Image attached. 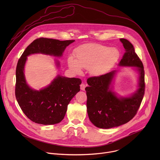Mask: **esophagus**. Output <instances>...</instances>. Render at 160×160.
Returning <instances> with one entry per match:
<instances>
[{
    "label": "esophagus",
    "mask_w": 160,
    "mask_h": 160,
    "mask_svg": "<svg viewBox=\"0 0 160 160\" xmlns=\"http://www.w3.org/2000/svg\"><path fill=\"white\" fill-rule=\"evenodd\" d=\"M86 87V85L85 83H81L80 84V89L82 90H85V88Z\"/></svg>",
    "instance_id": "esophagus-1"
}]
</instances>
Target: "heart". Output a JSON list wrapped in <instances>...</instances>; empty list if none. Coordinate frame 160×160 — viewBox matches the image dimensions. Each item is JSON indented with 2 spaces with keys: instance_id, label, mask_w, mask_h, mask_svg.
Wrapping results in <instances>:
<instances>
[{
  "instance_id": "1",
  "label": "heart",
  "mask_w": 160,
  "mask_h": 160,
  "mask_svg": "<svg viewBox=\"0 0 160 160\" xmlns=\"http://www.w3.org/2000/svg\"><path fill=\"white\" fill-rule=\"evenodd\" d=\"M75 58L68 59V66L74 73L80 74L82 68L88 69L92 75H100L106 72L116 63L120 57L119 51L115 48H108L96 43H87L77 48Z\"/></svg>"
}]
</instances>
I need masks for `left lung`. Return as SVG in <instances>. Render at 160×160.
Instances as JSON below:
<instances>
[{"label":"left lung","mask_w":160,"mask_h":160,"mask_svg":"<svg viewBox=\"0 0 160 160\" xmlns=\"http://www.w3.org/2000/svg\"><path fill=\"white\" fill-rule=\"evenodd\" d=\"M120 41L125 52L120 65L139 67V88L130 98H118L109 88L115 71L87 79L88 87L85 91L88 116L91 122L101 128L118 127L131 120L138 112L145 92L142 62L128 40L120 38Z\"/></svg>","instance_id":"1"}]
</instances>
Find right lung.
I'll list each match as a JSON object with an SVG mask.
<instances>
[{"label": "right lung", "mask_w": 160, "mask_h": 160, "mask_svg": "<svg viewBox=\"0 0 160 160\" xmlns=\"http://www.w3.org/2000/svg\"><path fill=\"white\" fill-rule=\"evenodd\" d=\"M74 40L39 38L33 40L19 59L16 70L15 96L21 110L31 121L42 125H54L62 120L72 99L80 91V78L58 76L50 85L40 91L30 88L24 76L27 56L34 53L61 56Z\"/></svg>", "instance_id": "1"}]
</instances>
